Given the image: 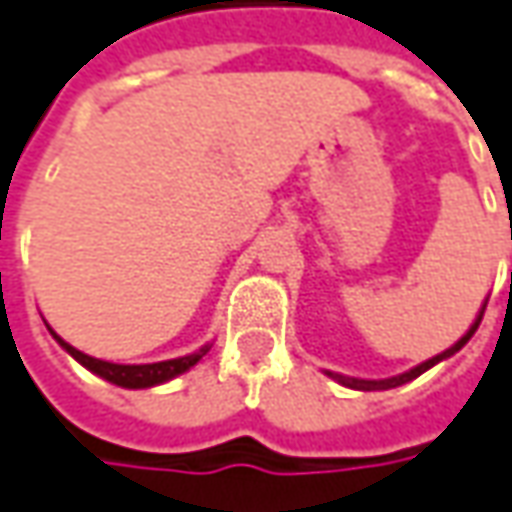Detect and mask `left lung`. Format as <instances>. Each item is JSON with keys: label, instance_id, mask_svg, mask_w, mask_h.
Returning <instances> with one entry per match:
<instances>
[{"label": "left lung", "instance_id": "obj_1", "mask_svg": "<svg viewBox=\"0 0 512 512\" xmlns=\"http://www.w3.org/2000/svg\"><path fill=\"white\" fill-rule=\"evenodd\" d=\"M478 323H481V315H478L476 323L470 326V332H467V335H464V338H461L458 344H453V346H450V349H444L441 355H435V358H430V361L418 364V367L410 369V372H404V375H395V378H384V381H364V378H346V375H332V372H329V375H332V378H335L338 384H344V387H349V389H367V392H369V389L401 387V384H407V381H412V378H418L421 372H427V369H430V367H435L438 361H444V358L456 355L458 349H461V346H464V344H467V341H470V338H473V332H476V329H478Z\"/></svg>", "mask_w": 512, "mask_h": 512}]
</instances>
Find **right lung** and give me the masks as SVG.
<instances>
[{
	"instance_id": "1",
	"label": "right lung",
	"mask_w": 512,
	"mask_h": 512,
	"mask_svg": "<svg viewBox=\"0 0 512 512\" xmlns=\"http://www.w3.org/2000/svg\"><path fill=\"white\" fill-rule=\"evenodd\" d=\"M51 335H54L59 344L65 346L74 358H77L82 367H88L91 372H97L100 378L105 381H111V384H117V387H128V389H143V387H154V384H163V381H171V378H177L180 372H186L191 369L206 352H209V346H203L200 352H194V355H186V358H174V361H160V364H108V361H100V358H91V355H85V352H79L71 344H65L59 335H56L54 329H51Z\"/></svg>"
}]
</instances>
